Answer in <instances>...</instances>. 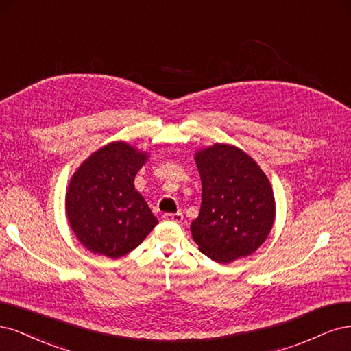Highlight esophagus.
Here are the masks:
<instances>
[{"instance_id":"34e87169","label":"esophagus","mask_w":351,"mask_h":351,"mask_svg":"<svg viewBox=\"0 0 351 351\" xmlns=\"http://www.w3.org/2000/svg\"><path fill=\"white\" fill-rule=\"evenodd\" d=\"M163 220L180 223V221L184 220V216H182V213H165L163 214Z\"/></svg>"}]
</instances>
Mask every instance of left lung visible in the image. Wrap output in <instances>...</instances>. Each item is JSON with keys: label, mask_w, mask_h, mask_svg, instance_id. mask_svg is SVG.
<instances>
[{"label": "left lung", "mask_w": 351, "mask_h": 351, "mask_svg": "<svg viewBox=\"0 0 351 351\" xmlns=\"http://www.w3.org/2000/svg\"><path fill=\"white\" fill-rule=\"evenodd\" d=\"M202 201L191 232L198 250L229 264L264 243L273 228V188L252 157L229 144H214L195 154Z\"/></svg>", "instance_id": "obj_1"}]
</instances>
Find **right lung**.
Returning a JSON list of instances; mask_svg holds the SVG:
<instances>
[{
    "mask_svg": "<svg viewBox=\"0 0 351 351\" xmlns=\"http://www.w3.org/2000/svg\"><path fill=\"white\" fill-rule=\"evenodd\" d=\"M147 154L123 141L95 152L70 180L66 217L77 239L93 254L119 258L137 247L159 223L134 186Z\"/></svg>",
    "mask_w": 351,
    "mask_h": 351,
    "instance_id": "right-lung-1",
    "label": "right lung"
}]
</instances>
